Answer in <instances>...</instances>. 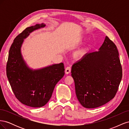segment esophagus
Instances as JSON below:
<instances>
[{"label":"esophagus","instance_id":"34e87169","mask_svg":"<svg viewBox=\"0 0 129 129\" xmlns=\"http://www.w3.org/2000/svg\"><path fill=\"white\" fill-rule=\"evenodd\" d=\"M71 72V67H67L65 69V73L66 74H68Z\"/></svg>","mask_w":129,"mask_h":129}]
</instances>
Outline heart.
<instances>
[{
  "label": "heart",
  "instance_id": "obj_1",
  "mask_svg": "<svg viewBox=\"0 0 129 129\" xmlns=\"http://www.w3.org/2000/svg\"><path fill=\"white\" fill-rule=\"evenodd\" d=\"M85 40V38L83 36H80L77 39V44H80ZM90 50L89 46H85L83 47L78 49L73 53V57L76 60H81L88 53Z\"/></svg>",
  "mask_w": 129,
  "mask_h": 129
}]
</instances>
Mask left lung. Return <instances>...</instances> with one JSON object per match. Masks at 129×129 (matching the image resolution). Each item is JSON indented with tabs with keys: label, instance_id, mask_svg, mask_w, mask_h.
Here are the masks:
<instances>
[{
	"label": "left lung",
	"instance_id": "obj_1",
	"mask_svg": "<svg viewBox=\"0 0 129 129\" xmlns=\"http://www.w3.org/2000/svg\"><path fill=\"white\" fill-rule=\"evenodd\" d=\"M115 44L108 37L99 51L87 54L72 68L76 97L81 104L96 108L116 95L122 77V68Z\"/></svg>",
	"mask_w": 129,
	"mask_h": 129
}]
</instances>
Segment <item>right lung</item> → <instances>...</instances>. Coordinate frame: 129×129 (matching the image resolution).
I'll return each mask as SVG.
<instances>
[{"label":"right lung","mask_w":129,"mask_h":129,"mask_svg":"<svg viewBox=\"0 0 129 129\" xmlns=\"http://www.w3.org/2000/svg\"><path fill=\"white\" fill-rule=\"evenodd\" d=\"M45 26L41 24L27 27L14 39L6 65L7 77L16 98L22 104L33 108L42 107L47 104L56 83L64 75L63 63L32 69L22 57L21 48L24 39L34 30Z\"/></svg>","instance_id":"right-lung-1"}]
</instances>
